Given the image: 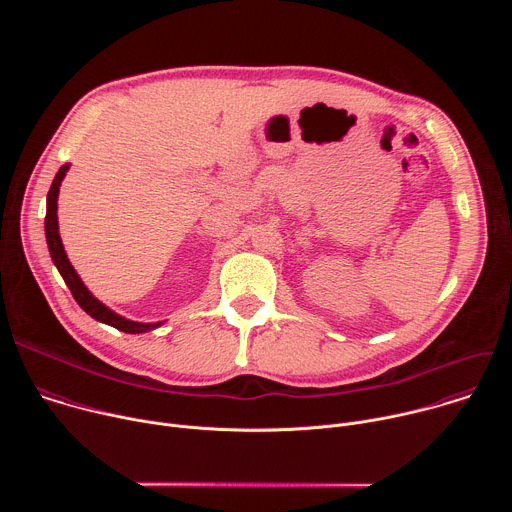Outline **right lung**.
Returning a JSON list of instances; mask_svg holds the SVG:
<instances>
[{"mask_svg":"<svg viewBox=\"0 0 512 512\" xmlns=\"http://www.w3.org/2000/svg\"><path fill=\"white\" fill-rule=\"evenodd\" d=\"M70 164H64L58 174L54 176L52 180V186L48 190V198H46V218H44V231H46V243H48V251H50V257L56 265V269L60 271L64 283L68 285L72 298L77 300V304L95 320L103 322V324H109L121 332H127V334H141V332H150L154 328H160L164 322H133V320H127L119 314H115L113 310H109L105 304H101L91 291L85 287V283L81 281L79 273L75 271V267L70 265L66 253H64V247H62V241H60V233H58V216H56V210H58V192H60V184L68 172Z\"/></svg>","mask_w":512,"mask_h":512,"instance_id":"1","label":"right lung"}]
</instances>
